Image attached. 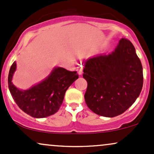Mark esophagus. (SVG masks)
I'll use <instances>...</instances> for the list:
<instances>
[{
    "label": "esophagus",
    "instance_id": "34e87169",
    "mask_svg": "<svg viewBox=\"0 0 154 154\" xmlns=\"http://www.w3.org/2000/svg\"><path fill=\"white\" fill-rule=\"evenodd\" d=\"M78 74L79 75H81L82 74V68H79V71H78Z\"/></svg>",
    "mask_w": 154,
    "mask_h": 154
}]
</instances>
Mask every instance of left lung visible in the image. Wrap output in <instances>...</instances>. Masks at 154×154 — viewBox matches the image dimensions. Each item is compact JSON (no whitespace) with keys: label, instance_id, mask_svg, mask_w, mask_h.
<instances>
[{"label":"left lung","instance_id":"left-lung-1","mask_svg":"<svg viewBox=\"0 0 154 154\" xmlns=\"http://www.w3.org/2000/svg\"><path fill=\"white\" fill-rule=\"evenodd\" d=\"M84 66L83 77L88 82L85 100L95 114L114 117L135 103L142 90L143 75L130 40L122 38L113 52L89 58Z\"/></svg>","mask_w":154,"mask_h":154}]
</instances>
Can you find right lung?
I'll use <instances>...</instances> for the list:
<instances>
[{
    "label": "right lung",
    "mask_w": 154,
    "mask_h": 154,
    "mask_svg": "<svg viewBox=\"0 0 154 154\" xmlns=\"http://www.w3.org/2000/svg\"><path fill=\"white\" fill-rule=\"evenodd\" d=\"M17 63L11 66L8 77V88L16 103L26 114L34 118H44L59 111L66 90L79 76L62 67H55L45 79L27 90H20L12 82Z\"/></svg>",
    "instance_id": "right-lung-1"
}]
</instances>
